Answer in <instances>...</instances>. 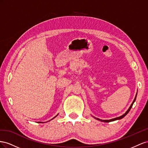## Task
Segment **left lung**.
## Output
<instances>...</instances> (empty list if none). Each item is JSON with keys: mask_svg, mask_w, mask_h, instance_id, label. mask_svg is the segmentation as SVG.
Listing matches in <instances>:
<instances>
[{"mask_svg": "<svg viewBox=\"0 0 148 148\" xmlns=\"http://www.w3.org/2000/svg\"><path fill=\"white\" fill-rule=\"evenodd\" d=\"M136 95H137V94H136V96H135V98H134V100H133V102H132V105H130V108H128V110L126 112V113H124L123 115H121V116H119V117H116V118H115V119H111V120H100V119H97V118H95V119H97V120H100V121H103V122H110V121H115V120H120V119H123V117H125L126 115H127L128 114V113L130 112V110H131V108H132V106H133V103H134V102H135V100H136Z\"/></svg>", "mask_w": 148, "mask_h": 148, "instance_id": "1", "label": "left lung"}]
</instances>
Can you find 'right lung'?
<instances>
[{
    "label": "right lung",
    "instance_id": "add662e5",
    "mask_svg": "<svg viewBox=\"0 0 148 148\" xmlns=\"http://www.w3.org/2000/svg\"><path fill=\"white\" fill-rule=\"evenodd\" d=\"M58 116V115H56V116H54V118H53V119H54V118H55V117H56V116Z\"/></svg>",
    "mask_w": 148,
    "mask_h": 148
}]
</instances>
